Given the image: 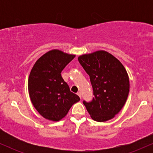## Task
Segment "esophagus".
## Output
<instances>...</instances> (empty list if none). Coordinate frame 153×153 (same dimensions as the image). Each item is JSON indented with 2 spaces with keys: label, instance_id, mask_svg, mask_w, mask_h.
I'll list each match as a JSON object with an SVG mask.
<instances>
[{
  "label": "esophagus",
  "instance_id": "1",
  "mask_svg": "<svg viewBox=\"0 0 153 153\" xmlns=\"http://www.w3.org/2000/svg\"><path fill=\"white\" fill-rule=\"evenodd\" d=\"M77 95H78L79 97L81 98V94H80V92H78V93H77Z\"/></svg>",
  "mask_w": 153,
  "mask_h": 153
}]
</instances>
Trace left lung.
<instances>
[{
  "instance_id": "left-lung-1",
  "label": "left lung",
  "mask_w": 153,
  "mask_h": 153,
  "mask_svg": "<svg viewBox=\"0 0 153 153\" xmlns=\"http://www.w3.org/2000/svg\"><path fill=\"white\" fill-rule=\"evenodd\" d=\"M90 77L94 97L82 101L91 118L102 122L114 118L125 104L129 80L122 64L106 51H97L78 57Z\"/></svg>"
}]
</instances>
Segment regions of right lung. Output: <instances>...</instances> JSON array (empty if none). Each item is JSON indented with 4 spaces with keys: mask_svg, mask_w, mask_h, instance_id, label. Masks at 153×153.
<instances>
[{
    "mask_svg": "<svg viewBox=\"0 0 153 153\" xmlns=\"http://www.w3.org/2000/svg\"><path fill=\"white\" fill-rule=\"evenodd\" d=\"M75 57L57 50H51L36 61L29 78L31 103L45 119L57 122L65 117L71 106L80 101L70 90L61 73Z\"/></svg>",
    "mask_w": 153,
    "mask_h": 153,
    "instance_id": "right-lung-1",
    "label": "right lung"
}]
</instances>
